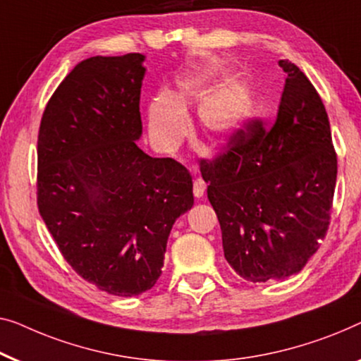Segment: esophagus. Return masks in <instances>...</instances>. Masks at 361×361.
Instances as JSON below:
<instances>
[{
	"instance_id": "1",
	"label": "esophagus",
	"mask_w": 361,
	"mask_h": 361,
	"mask_svg": "<svg viewBox=\"0 0 361 361\" xmlns=\"http://www.w3.org/2000/svg\"><path fill=\"white\" fill-rule=\"evenodd\" d=\"M205 189H207L205 180L200 179V177H198V179L193 180V195H195L197 198L203 197V193H205Z\"/></svg>"
}]
</instances>
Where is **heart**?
<instances>
[{
    "instance_id": "obj_1",
    "label": "heart",
    "mask_w": 361,
    "mask_h": 361,
    "mask_svg": "<svg viewBox=\"0 0 361 361\" xmlns=\"http://www.w3.org/2000/svg\"><path fill=\"white\" fill-rule=\"evenodd\" d=\"M223 76L221 68H208L184 78L177 86V91L171 96H156L148 111L149 130L156 142L168 149L177 148L189 133L187 104L202 97L198 118L207 133L223 137L236 130L252 109V91L247 82L233 80L207 97L206 94L221 81Z\"/></svg>"
}]
</instances>
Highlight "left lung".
<instances>
[{
    "instance_id": "obj_1",
    "label": "left lung",
    "mask_w": 361,
    "mask_h": 361,
    "mask_svg": "<svg viewBox=\"0 0 361 361\" xmlns=\"http://www.w3.org/2000/svg\"><path fill=\"white\" fill-rule=\"evenodd\" d=\"M274 123L247 120L212 159H200L228 264L252 283L305 267L326 238L337 180L331 125L316 87L295 63Z\"/></svg>"
}]
</instances>
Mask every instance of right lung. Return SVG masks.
<instances>
[{"label":"right lung","instance_id":"add662e5","mask_svg":"<svg viewBox=\"0 0 361 361\" xmlns=\"http://www.w3.org/2000/svg\"><path fill=\"white\" fill-rule=\"evenodd\" d=\"M143 60L80 61L47 102L37 140L40 216L71 269L116 296L153 288L172 224L193 205L189 171L135 143Z\"/></svg>","mask_w":361,"mask_h":361}]
</instances>
